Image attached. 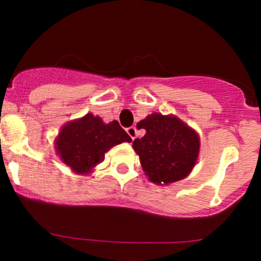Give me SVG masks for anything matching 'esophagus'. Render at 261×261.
<instances>
[{
    "label": "esophagus",
    "instance_id": "esophagus-1",
    "mask_svg": "<svg viewBox=\"0 0 261 261\" xmlns=\"http://www.w3.org/2000/svg\"><path fill=\"white\" fill-rule=\"evenodd\" d=\"M126 131H127L128 136H130L133 140H135V139L138 138V130H136V127H134V126H131V127H127V128H126Z\"/></svg>",
    "mask_w": 261,
    "mask_h": 261
}]
</instances>
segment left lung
Wrapping results in <instances>:
<instances>
[{"instance_id": "8db88e82", "label": "left lung", "mask_w": 261, "mask_h": 261, "mask_svg": "<svg viewBox=\"0 0 261 261\" xmlns=\"http://www.w3.org/2000/svg\"><path fill=\"white\" fill-rule=\"evenodd\" d=\"M144 138L135 139L134 150L152 183L168 184L186 178L199 151L197 133L174 116L152 114L139 122Z\"/></svg>"}]
</instances>
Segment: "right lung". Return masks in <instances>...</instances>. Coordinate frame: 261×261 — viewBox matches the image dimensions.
I'll return each instance as SVG.
<instances>
[{"label":"right lung","instance_id":"right-lung-1","mask_svg":"<svg viewBox=\"0 0 261 261\" xmlns=\"http://www.w3.org/2000/svg\"><path fill=\"white\" fill-rule=\"evenodd\" d=\"M130 143L131 138L117 121L103 123L99 117L87 114L67 123L57 139V151L63 162L75 173L88 174L105 160V154L114 145Z\"/></svg>","mask_w":261,"mask_h":261}]
</instances>
